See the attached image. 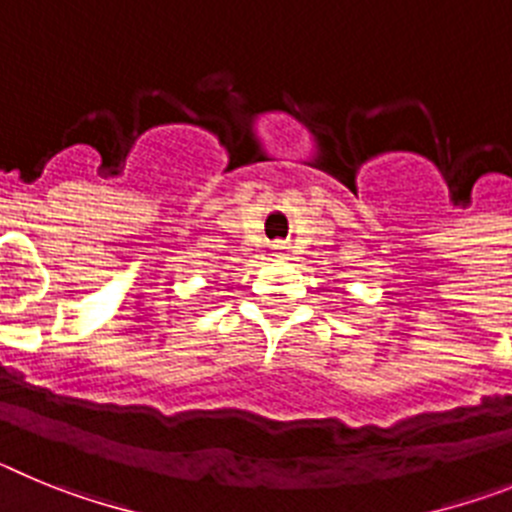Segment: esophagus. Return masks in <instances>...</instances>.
Wrapping results in <instances>:
<instances>
[{"label": "esophagus", "instance_id": "34e87169", "mask_svg": "<svg viewBox=\"0 0 512 512\" xmlns=\"http://www.w3.org/2000/svg\"><path fill=\"white\" fill-rule=\"evenodd\" d=\"M274 248H277V251H279V253H282V251H284V246H282V243H274Z\"/></svg>", "mask_w": 512, "mask_h": 512}]
</instances>
